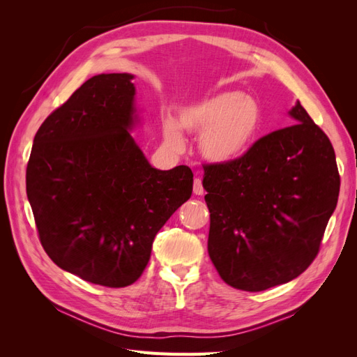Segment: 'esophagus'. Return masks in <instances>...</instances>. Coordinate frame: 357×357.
I'll use <instances>...</instances> for the list:
<instances>
[{
    "label": "esophagus",
    "mask_w": 357,
    "mask_h": 357,
    "mask_svg": "<svg viewBox=\"0 0 357 357\" xmlns=\"http://www.w3.org/2000/svg\"><path fill=\"white\" fill-rule=\"evenodd\" d=\"M193 193H195V195H202V193H204L202 180L199 177H197L195 180H193Z\"/></svg>",
    "instance_id": "34e87169"
}]
</instances>
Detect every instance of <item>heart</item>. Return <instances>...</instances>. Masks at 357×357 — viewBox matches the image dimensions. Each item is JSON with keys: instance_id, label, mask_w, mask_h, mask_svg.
<instances>
[{"instance_id": "b5f03b06", "label": "heart", "mask_w": 357, "mask_h": 357, "mask_svg": "<svg viewBox=\"0 0 357 357\" xmlns=\"http://www.w3.org/2000/svg\"><path fill=\"white\" fill-rule=\"evenodd\" d=\"M261 110L250 96L240 92H220L190 104L162 122V134L168 146L180 149L183 131L199 135V150L214 164H228L241 158L253 144Z\"/></svg>"}]
</instances>
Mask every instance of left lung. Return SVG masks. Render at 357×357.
Returning a JSON list of instances; mask_svg holds the SVG:
<instances>
[{"label":"left lung","mask_w":357,"mask_h":357,"mask_svg":"<svg viewBox=\"0 0 357 357\" xmlns=\"http://www.w3.org/2000/svg\"><path fill=\"white\" fill-rule=\"evenodd\" d=\"M294 125L259 138L228 164H204L208 255L226 284L261 291L314 261L337 207L340 172L328 135L301 102Z\"/></svg>","instance_id":"1"}]
</instances>
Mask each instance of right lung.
Returning a JSON list of instances; mask_svg holds the SVG:
<instances>
[{
  "mask_svg": "<svg viewBox=\"0 0 357 357\" xmlns=\"http://www.w3.org/2000/svg\"><path fill=\"white\" fill-rule=\"evenodd\" d=\"M132 74H98L52 112L34 137L26 195L38 238L59 268L125 287L143 274L159 229L192 195L186 165L153 168L128 131Z\"/></svg>",
  "mask_w": 357,
  "mask_h": 357,
  "instance_id": "right-lung-1",
  "label": "right lung"
}]
</instances>
